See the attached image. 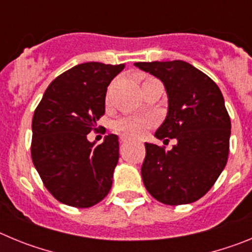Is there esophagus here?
Listing matches in <instances>:
<instances>
[{
    "mask_svg": "<svg viewBox=\"0 0 252 252\" xmlns=\"http://www.w3.org/2000/svg\"><path fill=\"white\" fill-rule=\"evenodd\" d=\"M130 141V139H128L127 136H121V142H127Z\"/></svg>",
    "mask_w": 252,
    "mask_h": 252,
    "instance_id": "esophagus-1",
    "label": "esophagus"
}]
</instances>
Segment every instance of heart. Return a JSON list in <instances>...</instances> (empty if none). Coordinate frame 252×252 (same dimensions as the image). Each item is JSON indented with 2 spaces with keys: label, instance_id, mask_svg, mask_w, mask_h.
I'll return each mask as SVG.
<instances>
[{
  "label": "heart",
  "instance_id": "1",
  "mask_svg": "<svg viewBox=\"0 0 252 252\" xmlns=\"http://www.w3.org/2000/svg\"><path fill=\"white\" fill-rule=\"evenodd\" d=\"M153 125L150 117H137V116H124L113 122V130L125 136H141Z\"/></svg>",
  "mask_w": 252,
  "mask_h": 252
}]
</instances>
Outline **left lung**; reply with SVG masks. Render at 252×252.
<instances>
[{"mask_svg": "<svg viewBox=\"0 0 252 252\" xmlns=\"http://www.w3.org/2000/svg\"><path fill=\"white\" fill-rule=\"evenodd\" d=\"M135 66L162 82L168 113L155 137L175 139L171 150L145 142L141 177L148 192L169 206L198 201L226 166L231 120L217 84L183 60L140 62Z\"/></svg>", "mask_w": 252, "mask_h": 252, "instance_id": "left-lung-1", "label": "left lung"}]
</instances>
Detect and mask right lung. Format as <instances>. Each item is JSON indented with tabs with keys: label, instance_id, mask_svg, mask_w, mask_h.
<instances>
[{
	"label": "right lung",
	"instance_id": "1",
	"mask_svg": "<svg viewBox=\"0 0 252 252\" xmlns=\"http://www.w3.org/2000/svg\"><path fill=\"white\" fill-rule=\"evenodd\" d=\"M125 64H78L49 84L32 117L31 158L53 197L88 208L112 187L119 137L110 133L95 146L87 135L104 115L107 87Z\"/></svg>",
	"mask_w": 252,
	"mask_h": 252
}]
</instances>
